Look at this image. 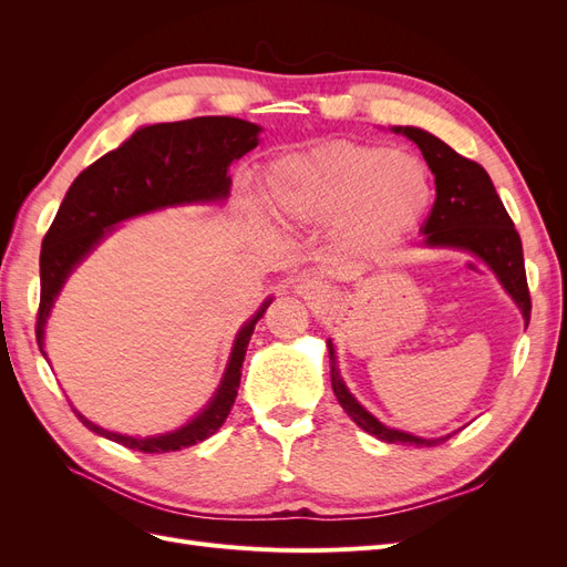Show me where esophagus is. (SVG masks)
Returning <instances> with one entry per match:
<instances>
[{"instance_id": "34e87169", "label": "esophagus", "mask_w": 567, "mask_h": 567, "mask_svg": "<svg viewBox=\"0 0 567 567\" xmlns=\"http://www.w3.org/2000/svg\"><path fill=\"white\" fill-rule=\"evenodd\" d=\"M296 293L298 296H302L305 300H323L326 298V293H329V290H326V286L319 281V279H302V281H298V286H296Z\"/></svg>"}]
</instances>
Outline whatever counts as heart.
<instances>
[{
	"label": "heart",
	"mask_w": 567,
	"mask_h": 567,
	"mask_svg": "<svg viewBox=\"0 0 567 567\" xmlns=\"http://www.w3.org/2000/svg\"><path fill=\"white\" fill-rule=\"evenodd\" d=\"M265 200L286 227L333 225L340 246L371 250L419 227L433 203V179L409 153L333 142L271 163Z\"/></svg>",
	"instance_id": "1"
}]
</instances>
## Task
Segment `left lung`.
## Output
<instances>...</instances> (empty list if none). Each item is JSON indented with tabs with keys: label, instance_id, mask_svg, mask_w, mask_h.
I'll return each instance as SVG.
<instances>
[{
	"label": "left lung",
	"instance_id": "8db88e82",
	"mask_svg": "<svg viewBox=\"0 0 567 567\" xmlns=\"http://www.w3.org/2000/svg\"><path fill=\"white\" fill-rule=\"evenodd\" d=\"M392 132L404 134L406 140L414 142L421 148L431 173L435 175V203L431 215H427L421 227V234L425 236L423 246L454 248L480 257L496 274V279H499L502 288L513 298V302L518 305L527 326L532 302L523 262V244L489 175L485 173V167L458 156L452 146L421 127L406 125L392 127ZM326 346H329L331 385L336 398L340 406L346 409V414L362 431L383 442L416 444V447H435V444L447 442L454 435L450 433L442 437H416L381 423L371 411L357 402L346 381L340 379L333 342L326 340Z\"/></svg>",
	"mask_w": 567,
	"mask_h": 567
}]
</instances>
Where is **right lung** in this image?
I'll use <instances>...</instances> for the list:
<instances>
[{
  "mask_svg": "<svg viewBox=\"0 0 567 567\" xmlns=\"http://www.w3.org/2000/svg\"><path fill=\"white\" fill-rule=\"evenodd\" d=\"M262 127L229 115H205L182 123H161L136 130L130 140L109 151L68 188L51 221L40 252V312L38 346L44 352V326L63 284L115 225L146 213L192 203H225L231 188L229 165L260 144ZM267 298L236 333L225 375L217 392L198 414L173 433L134 437L113 433L84 419L92 433L123 444L127 450L165 454L208 440L227 421L241 383L244 357L255 323L267 312Z\"/></svg>",
  "mask_w": 567,
  "mask_h": 567,
  "instance_id": "right-lung-1",
  "label": "right lung"
}]
</instances>
